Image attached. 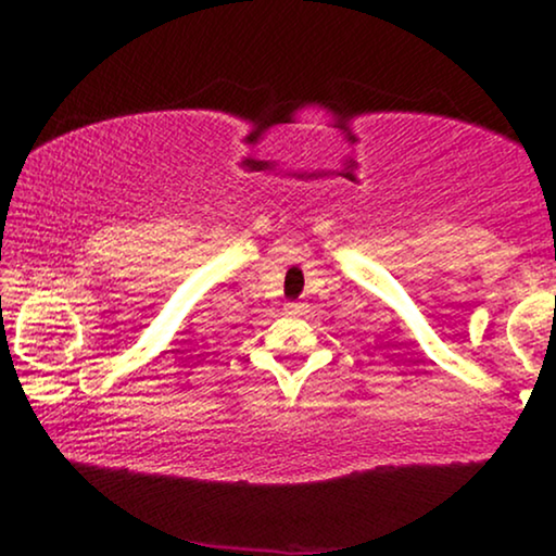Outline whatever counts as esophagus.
<instances>
[{
    "mask_svg": "<svg viewBox=\"0 0 556 556\" xmlns=\"http://www.w3.org/2000/svg\"><path fill=\"white\" fill-rule=\"evenodd\" d=\"M288 311H291V314H301V311H303V303H299V301L288 303Z\"/></svg>",
    "mask_w": 556,
    "mask_h": 556,
    "instance_id": "esophagus-1",
    "label": "esophagus"
}]
</instances>
